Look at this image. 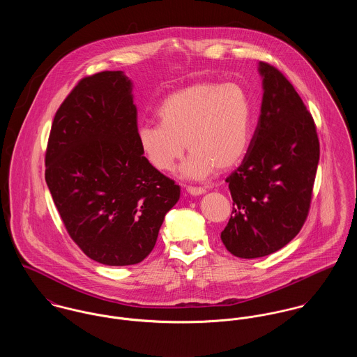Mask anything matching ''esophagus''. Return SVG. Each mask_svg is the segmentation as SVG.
Returning a JSON list of instances; mask_svg holds the SVG:
<instances>
[{"mask_svg":"<svg viewBox=\"0 0 357 357\" xmlns=\"http://www.w3.org/2000/svg\"><path fill=\"white\" fill-rule=\"evenodd\" d=\"M186 190H188V193L192 195V196H199V195H204V193H205V189H204V188H197V186H188Z\"/></svg>","mask_w":357,"mask_h":357,"instance_id":"1","label":"esophagus"}]
</instances>
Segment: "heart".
I'll list each match as a JSON object with an SVG mask.
<instances>
[{"instance_id": "obj_1", "label": "heart", "mask_w": 357, "mask_h": 357, "mask_svg": "<svg viewBox=\"0 0 357 357\" xmlns=\"http://www.w3.org/2000/svg\"><path fill=\"white\" fill-rule=\"evenodd\" d=\"M159 124H142L137 142L155 169L171 171L183 153L189 178H204L215 168L226 171L246 153L252 107L246 90L236 82H199L168 94L156 111Z\"/></svg>"}]
</instances>
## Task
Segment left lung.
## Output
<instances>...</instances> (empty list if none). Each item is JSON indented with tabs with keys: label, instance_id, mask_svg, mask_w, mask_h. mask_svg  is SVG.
Here are the masks:
<instances>
[{
	"label": "left lung",
	"instance_id": "1",
	"mask_svg": "<svg viewBox=\"0 0 357 357\" xmlns=\"http://www.w3.org/2000/svg\"><path fill=\"white\" fill-rule=\"evenodd\" d=\"M261 112L241 165L226 179L233 212L220 238L241 259L271 255L304 226L312 201L319 138L312 115L277 67L260 61Z\"/></svg>",
	"mask_w": 357,
	"mask_h": 357
}]
</instances>
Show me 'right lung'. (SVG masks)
Segmentation results:
<instances>
[{
	"label": "right lung",
	"instance_id": "1",
	"mask_svg": "<svg viewBox=\"0 0 357 357\" xmlns=\"http://www.w3.org/2000/svg\"><path fill=\"white\" fill-rule=\"evenodd\" d=\"M131 82L121 71L84 77L52 123L45 179L80 250L105 266L141 263L153 250L181 189L144 159Z\"/></svg>",
	"mask_w": 357,
	"mask_h": 357
}]
</instances>
